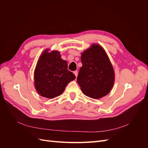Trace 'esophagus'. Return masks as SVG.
Returning <instances> with one entry per match:
<instances>
[{"label":"esophagus","instance_id":"esophagus-1","mask_svg":"<svg viewBox=\"0 0 148 148\" xmlns=\"http://www.w3.org/2000/svg\"><path fill=\"white\" fill-rule=\"evenodd\" d=\"M73 73H74V75H75V77H77V76H78V71H73Z\"/></svg>","mask_w":148,"mask_h":148}]
</instances>
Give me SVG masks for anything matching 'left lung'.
Returning a JSON list of instances; mask_svg holds the SVG:
<instances>
[{
  "label": "left lung",
  "mask_w": 148,
  "mask_h": 148,
  "mask_svg": "<svg viewBox=\"0 0 148 148\" xmlns=\"http://www.w3.org/2000/svg\"><path fill=\"white\" fill-rule=\"evenodd\" d=\"M82 66L77 82L85 95L100 99L108 95L115 82V72L106 52L101 45L92 44L82 53Z\"/></svg>",
  "instance_id": "8db88e82"
}]
</instances>
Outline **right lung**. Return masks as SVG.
I'll return each instance as SVG.
<instances>
[{
	"label": "right lung",
	"mask_w": 148,
	"mask_h": 148,
	"mask_svg": "<svg viewBox=\"0 0 148 148\" xmlns=\"http://www.w3.org/2000/svg\"><path fill=\"white\" fill-rule=\"evenodd\" d=\"M67 68V62L62 59L59 51L44 50L34 73V87L39 95L49 99L60 95L68 83L75 79Z\"/></svg>",
	"instance_id": "right-lung-1"
}]
</instances>
